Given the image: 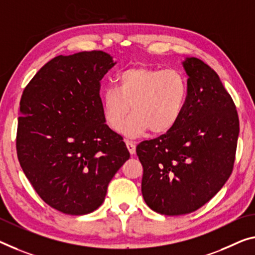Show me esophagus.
Wrapping results in <instances>:
<instances>
[{
  "label": "esophagus",
  "mask_w": 255,
  "mask_h": 255,
  "mask_svg": "<svg viewBox=\"0 0 255 255\" xmlns=\"http://www.w3.org/2000/svg\"><path fill=\"white\" fill-rule=\"evenodd\" d=\"M125 143H127V147H128V151H130V154L131 155L134 154V152H135V142L127 140V141H125Z\"/></svg>",
  "instance_id": "34e87169"
}]
</instances>
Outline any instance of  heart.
Wrapping results in <instances>:
<instances>
[{"mask_svg": "<svg viewBox=\"0 0 255 255\" xmlns=\"http://www.w3.org/2000/svg\"><path fill=\"white\" fill-rule=\"evenodd\" d=\"M188 98L187 80L175 69L140 66L119 73L115 89H106L101 109L106 123L119 131L129 108L133 113L121 129L135 138L150 128L154 134L171 131L181 119Z\"/></svg>", "mask_w": 255, "mask_h": 255, "instance_id": "b5f03b06", "label": "heart"}]
</instances>
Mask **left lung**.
Returning a JSON list of instances; mask_svg holds the SVG:
<instances>
[{
  "mask_svg": "<svg viewBox=\"0 0 255 255\" xmlns=\"http://www.w3.org/2000/svg\"><path fill=\"white\" fill-rule=\"evenodd\" d=\"M182 66L188 98L181 119L136 146L144 202L165 215L194 212L218 194L232 174L240 134L236 107L218 74L194 57Z\"/></svg>",
  "mask_w": 255,
  "mask_h": 255,
  "instance_id": "left-lung-1",
  "label": "left lung"
}]
</instances>
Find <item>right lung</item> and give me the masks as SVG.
<instances>
[{
  "mask_svg": "<svg viewBox=\"0 0 255 255\" xmlns=\"http://www.w3.org/2000/svg\"><path fill=\"white\" fill-rule=\"evenodd\" d=\"M115 65L104 51L58 56L23 90L19 163L38 196L65 214L97 210L108 183L130 158L101 109L100 81Z\"/></svg>",
  "mask_w": 255,
  "mask_h": 255,
  "instance_id": "1",
  "label": "right lung"
}]
</instances>
